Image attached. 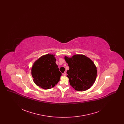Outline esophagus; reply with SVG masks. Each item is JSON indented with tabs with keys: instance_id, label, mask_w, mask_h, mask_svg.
I'll return each instance as SVG.
<instances>
[{
	"instance_id": "34e87169",
	"label": "esophagus",
	"mask_w": 124,
	"mask_h": 124,
	"mask_svg": "<svg viewBox=\"0 0 124 124\" xmlns=\"http://www.w3.org/2000/svg\"><path fill=\"white\" fill-rule=\"evenodd\" d=\"M63 75L64 76H65V75H66V72H64L63 73Z\"/></svg>"
}]
</instances>
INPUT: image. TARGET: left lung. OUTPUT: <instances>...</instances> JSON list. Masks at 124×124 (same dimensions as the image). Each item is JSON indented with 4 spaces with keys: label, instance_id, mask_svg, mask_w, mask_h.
Returning <instances> with one entry per match:
<instances>
[{
    "label": "left lung",
    "instance_id": "8db88e82",
    "mask_svg": "<svg viewBox=\"0 0 124 124\" xmlns=\"http://www.w3.org/2000/svg\"><path fill=\"white\" fill-rule=\"evenodd\" d=\"M69 69L67 71L71 86L78 91H85L94 83L97 67L93 62L84 55L76 54L71 58L65 56Z\"/></svg>",
    "mask_w": 124,
    "mask_h": 124
}]
</instances>
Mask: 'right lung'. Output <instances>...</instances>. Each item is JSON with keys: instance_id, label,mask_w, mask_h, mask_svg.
Segmentation results:
<instances>
[{"instance_id": "right-lung-1", "label": "right lung", "mask_w": 124, "mask_h": 124, "mask_svg": "<svg viewBox=\"0 0 124 124\" xmlns=\"http://www.w3.org/2000/svg\"><path fill=\"white\" fill-rule=\"evenodd\" d=\"M54 55L48 54L37 60L31 68V75L36 85L49 89L57 84L62 74L55 62Z\"/></svg>"}]
</instances>
